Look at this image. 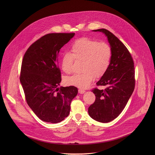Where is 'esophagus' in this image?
<instances>
[{"mask_svg": "<svg viewBox=\"0 0 155 155\" xmlns=\"http://www.w3.org/2000/svg\"><path fill=\"white\" fill-rule=\"evenodd\" d=\"M78 92H79V94H84V93H85V90H84V89H79L78 90Z\"/></svg>", "mask_w": 155, "mask_h": 155, "instance_id": "esophagus-1", "label": "esophagus"}]
</instances>
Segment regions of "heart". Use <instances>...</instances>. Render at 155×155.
Returning a JSON list of instances; mask_svg holds the SVG:
<instances>
[{
  "label": "heart",
  "mask_w": 155,
  "mask_h": 155,
  "mask_svg": "<svg viewBox=\"0 0 155 155\" xmlns=\"http://www.w3.org/2000/svg\"><path fill=\"white\" fill-rule=\"evenodd\" d=\"M71 53L63 54L61 60L63 71L70 74L74 60L82 61L81 74H75L66 78L68 85L87 88L94 78L102 77L110 63L111 49L109 45L84 37L76 40L71 46Z\"/></svg>",
  "instance_id": "b5f03b06"
}]
</instances>
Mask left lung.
<instances>
[{"label": "left lung", "mask_w": 155, "mask_h": 155, "mask_svg": "<svg viewBox=\"0 0 155 155\" xmlns=\"http://www.w3.org/2000/svg\"><path fill=\"white\" fill-rule=\"evenodd\" d=\"M93 31L103 33L111 49L110 63L107 72L97 82L107 86L104 90L92 89L95 102L88 108L94 120L107 123L116 118L127 105L135 88V71L133 58L124 44L109 30L101 28Z\"/></svg>", "instance_id": "left-lung-1"}]
</instances>
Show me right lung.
<instances>
[{"label": "right lung", "instance_id": "add662e5", "mask_svg": "<svg viewBox=\"0 0 155 155\" xmlns=\"http://www.w3.org/2000/svg\"><path fill=\"white\" fill-rule=\"evenodd\" d=\"M75 33H49L31 45L22 59L20 82L28 106L42 120L61 122L70 110L78 90L73 86L58 88L61 81L58 55Z\"/></svg>", "mask_w": 155, "mask_h": 155}]
</instances>
